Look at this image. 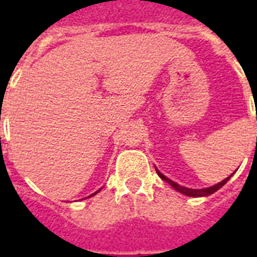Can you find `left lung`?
<instances>
[{
    "instance_id": "left-lung-1",
    "label": "left lung",
    "mask_w": 257,
    "mask_h": 257,
    "mask_svg": "<svg viewBox=\"0 0 257 257\" xmlns=\"http://www.w3.org/2000/svg\"><path fill=\"white\" fill-rule=\"evenodd\" d=\"M157 173H158V176H160L162 180H165L167 183L171 184V186H172L173 189L176 190V191L184 194V195H189V197H205V195H210V194H213L215 191H217V190L220 189V187H223V186L227 183V180L230 179V176H228V178L224 179L223 182L215 184V186H212V187H208V189L194 190V189H187V187H183V186H179L178 183H175V182H172V180H169L167 176H164V175H162L160 171H157Z\"/></svg>"
}]
</instances>
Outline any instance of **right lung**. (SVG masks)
<instances>
[{"label":"right lung","instance_id":"1","mask_svg":"<svg viewBox=\"0 0 257 257\" xmlns=\"http://www.w3.org/2000/svg\"><path fill=\"white\" fill-rule=\"evenodd\" d=\"M96 193H97V191H96ZM96 193H93V194H92V195H95V194H96Z\"/></svg>","mask_w":257,"mask_h":257}]
</instances>
